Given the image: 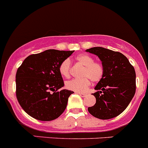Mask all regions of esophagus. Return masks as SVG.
I'll return each instance as SVG.
<instances>
[{
    "label": "esophagus",
    "mask_w": 148,
    "mask_h": 148,
    "mask_svg": "<svg viewBox=\"0 0 148 148\" xmlns=\"http://www.w3.org/2000/svg\"><path fill=\"white\" fill-rule=\"evenodd\" d=\"M77 93V94L79 95V96H82V97H85V96H87L86 93Z\"/></svg>",
    "instance_id": "esophagus-1"
}]
</instances>
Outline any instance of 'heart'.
<instances>
[{"instance_id": "obj_1", "label": "heart", "mask_w": 148, "mask_h": 148, "mask_svg": "<svg viewBox=\"0 0 148 148\" xmlns=\"http://www.w3.org/2000/svg\"><path fill=\"white\" fill-rule=\"evenodd\" d=\"M76 60L79 64L84 66L81 79H73L68 81L66 87L70 90L77 93H85L88 90L91 84V80L93 82H99L104 75V67L99 62H95L92 56L88 54H80L76 56ZM60 74L64 77H69L71 71V61L69 59L63 60L59 66Z\"/></svg>"}]
</instances>
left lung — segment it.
<instances>
[{
    "label": "left lung",
    "mask_w": 148,
    "mask_h": 148,
    "mask_svg": "<svg viewBox=\"0 0 148 148\" xmlns=\"http://www.w3.org/2000/svg\"><path fill=\"white\" fill-rule=\"evenodd\" d=\"M86 52L97 55L104 67V75L93 93L96 102L88 107L95 118L108 120L126 109L136 92V73L125 55L103 47H92Z\"/></svg>",
    "instance_id": "8db88e82"
}]
</instances>
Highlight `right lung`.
Listing matches in <instances>:
<instances>
[{"mask_svg":"<svg viewBox=\"0 0 148 148\" xmlns=\"http://www.w3.org/2000/svg\"><path fill=\"white\" fill-rule=\"evenodd\" d=\"M74 51L47 49L26 58L16 74V96L27 114L41 121L58 118L74 92L63 87L60 64ZM53 93H52L51 92Z\"/></svg>","mask_w":148,"mask_h":148,"instance_id":"obj_1","label":"right lung"}]
</instances>
